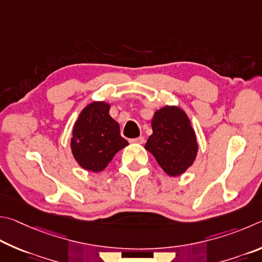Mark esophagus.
<instances>
[{"label":"esophagus","instance_id":"esophagus-1","mask_svg":"<svg viewBox=\"0 0 262 262\" xmlns=\"http://www.w3.org/2000/svg\"><path fill=\"white\" fill-rule=\"evenodd\" d=\"M144 141H145L144 137H139V138L130 139V143H131V144H139V145H141V144H144Z\"/></svg>","mask_w":262,"mask_h":262}]
</instances>
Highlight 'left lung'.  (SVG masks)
Segmentation results:
<instances>
[{
	"instance_id": "obj_1",
	"label": "left lung",
	"mask_w": 262,
	"mask_h": 262,
	"mask_svg": "<svg viewBox=\"0 0 262 262\" xmlns=\"http://www.w3.org/2000/svg\"><path fill=\"white\" fill-rule=\"evenodd\" d=\"M153 134L145 148L170 177L181 176L195 161L198 141L189 116L177 105H164L154 113Z\"/></svg>"
}]
</instances>
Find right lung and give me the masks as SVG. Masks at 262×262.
<instances>
[{
    "label": "right lung",
    "mask_w": 262,
    "mask_h": 262,
    "mask_svg": "<svg viewBox=\"0 0 262 262\" xmlns=\"http://www.w3.org/2000/svg\"><path fill=\"white\" fill-rule=\"evenodd\" d=\"M110 104L93 101L81 110L73 124L70 147L76 162L92 172L105 169L115 154L128 145L119 124L109 115Z\"/></svg>",
    "instance_id": "obj_1"
}]
</instances>
